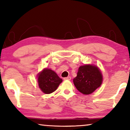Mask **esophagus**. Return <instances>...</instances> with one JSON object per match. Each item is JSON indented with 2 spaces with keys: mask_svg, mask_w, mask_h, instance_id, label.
Listing matches in <instances>:
<instances>
[{
  "mask_svg": "<svg viewBox=\"0 0 130 130\" xmlns=\"http://www.w3.org/2000/svg\"><path fill=\"white\" fill-rule=\"evenodd\" d=\"M70 79H71L70 76H68V77H66L64 78V80H70Z\"/></svg>",
  "mask_w": 130,
  "mask_h": 130,
  "instance_id": "esophagus-1",
  "label": "esophagus"
}]
</instances>
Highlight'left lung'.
<instances>
[{
  "mask_svg": "<svg viewBox=\"0 0 130 130\" xmlns=\"http://www.w3.org/2000/svg\"><path fill=\"white\" fill-rule=\"evenodd\" d=\"M102 75L98 67L92 65L82 66L77 76L73 79L74 86L82 93H92L102 84Z\"/></svg>",
  "mask_w": 130,
  "mask_h": 130,
  "instance_id": "1",
  "label": "left lung"
}]
</instances>
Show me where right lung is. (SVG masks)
<instances>
[{"mask_svg": "<svg viewBox=\"0 0 130 130\" xmlns=\"http://www.w3.org/2000/svg\"><path fill=\"white\" fill-rule=\"evenodd\" d=\"M62 80H63L58 77L56 73L49 69H44L38 76L39 88L46 94L54 92Z\"/></svg>", "mask_w": 130, "mask_h": 130, "instance_id": "obj_1", "label": "right lung"}]
</instances>
